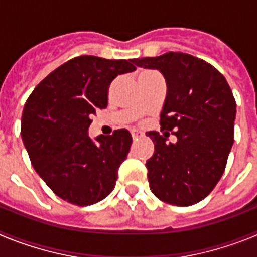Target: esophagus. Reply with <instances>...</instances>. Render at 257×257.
<instances>
[{
	"instance_id": "1",
	"label": "esophagus",
	"mask_w": 257,
	"mask_h": 257,
	"mask_svg": "<svg viewBox=\"0 0 257 257\" xmlns=\"http://www.w3.org/2000/svg\"><path fill=\"white\" fill-rule=\"evenodd\" d=\"M131 135H133L134 139H138V138H142L143 133L140 130H138V128H133L131 130Z\"/></svg>"
}]
</instances>
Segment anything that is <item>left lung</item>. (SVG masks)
Wrapping results in <instances>:
<instances>
[{
	"label": "left lung",
	"mask_w": 257,
	"mask_h": 257,
	"mask_svg": "<svg viewBox=\"0 0 257 257\" xmlns=\"http://www.w3.org/2000/svg\"><path fill=\"white\" fill-rule=\"evenodd\" d=\"M135 65L160 70L167 94L161 130L148 131L154 153L147 161L149 188L161 201L192 206L208 196L224 174L234 143L235 100L225 77L202 59L184 52L133 59Z\"/></svg>",
	"instance_id": "obj_1"
}]
</instances>
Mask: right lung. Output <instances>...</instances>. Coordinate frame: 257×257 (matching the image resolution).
<instances>
[{
	"mask_svg": "<svg viewBox=\"0 0 257 257\" xmlns=\"http://www.w3.org/2000/svg\"><path fill=\"white\" fill-rule=\"evenodd\" d=\"M131 60L83 55L42 79L22 114V139L32 166L61 199L94 205L114 189L117 172L133 138L124 128L88 136L90 115L108 105V88L118 74L135 70Z\"/></svg>",
	"mask_w": 257,
	"mask_h": 257,
	"instance_id": "1",
	"label": "right lung"
}]
</instances>
